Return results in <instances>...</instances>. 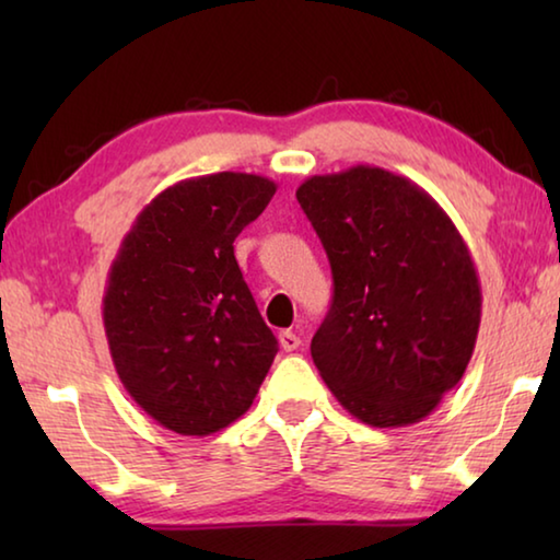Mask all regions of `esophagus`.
<instances>
[{
    "label": "esophagus",
    "mask_w": 560,
    "mask_h": 560,
    "mask_svg": "<svg viewBox=\"0 0 560 560\" xmlns=\"http://www.w3.org/2000/svg\"><path fill=\"white\" fill-rule=\"evenodd\" d=\"M279 346L287 350V353H291V350H296L301 346V338L293 334V330H281V334H279Z\"/></svg>",
    "instance_id": "34e87169"
}]
</instances>
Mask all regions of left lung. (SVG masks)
Segmentation results:
<instances>
[{"instance_id": "left-lung-1", "label": "left lung", "mask_w": 560, "mask_h": 560, "mask_svg": "<svg viewBox=\"0 0 560 560\" xmlns=\"http://www.w3.org/2000/svg\"><path fill=\"white\" fill-rule=\"evenodd\" d=\"M296 200L334 271L311 358L371 428L428 417L467 371L481 320L469 246L420 185L355 165L303 179Z\"/></svg>"}]
</instances>
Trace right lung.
<instances>
[{
    "mask_svg": "<svg viewBox=\"0 0 560 560\" xmlns=\"http://www.w3.org/2000/svg\"><path fill=\"white\" fill-rule=\"evenodd\" d=\"M277 183L249 173L179 179L136 217L103 293L122 387L165 430L205 438L249 410L277 355L234 259Z\"/></svg>",
    "mask_w": 560,
    "mask_h": 560,
    "instance_id": "1",
    "label": "right lung"
}]
</instances>
